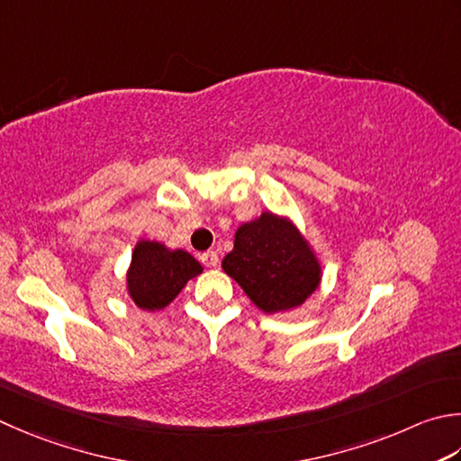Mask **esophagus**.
Masks as SVG:
<instances>
[{"mask_svg": "<svg viewBox=\"0 0 461 461\" xmlns=\"http://www.w3.org/2000/svg\"><path fill=\"white\" fill-rule=\"evenodd\" d=\"M218 261H220V258L215 251H203L202 254V264H205L207 267H215L218 266Z\"/></svg>", "mask_w": 461, "mask_h": 461, "instance_id": "obj_1", "label": "esophagus"}]
</instances>
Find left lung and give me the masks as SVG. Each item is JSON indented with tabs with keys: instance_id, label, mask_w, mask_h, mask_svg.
I'll return each instance as SVG.
<instances>
[{
	"instance_id": "obj_1",
	"label": "left lung",
	"mask_w": 461,
	"mask_h": 461,
	"mask_svg": "<svg viewBox=\"0 0 461 461\" xmlns=\"http://www.w3.org/2000/svg\"><path fill=\"white\" fill-rule=\"evenodd\" d=\"M221 269L264 313L300 308L321 284V261L300 228L274 212L241 223Z\"/></svg>"
}]
</instances>
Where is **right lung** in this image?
Returning <instances> with one entry per match:
<instances>
[{"mask_svg":"<svg viewBox=\"0 0 461 461\" xmlns=\"http://www.w3.org/2000/svg\"><path fill=\"white\" fill-rule=\"evenodd\" d=\"M202 272L200 261L185 249H169L166 243L141 238L131 249L125 294L140 310L159 312Z\"/></svg>","mask_w":461,"mask_h":461,"instance_id":"1","label":"right lung"}]
</instances>
